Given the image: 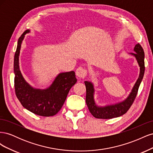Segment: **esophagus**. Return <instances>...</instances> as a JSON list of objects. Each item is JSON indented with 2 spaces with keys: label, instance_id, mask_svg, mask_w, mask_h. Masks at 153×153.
Masks as SVG:
<instances>
[{
  "label": "esophagus",
  "instance_id": "obj_1",
  "mask_svg": "<svg viewBox=\"0 0 153 153\" xmlns=\"http://www.w3.org/2000/svg\"><path fill=\"white\" fill-rule=\"evenodd\" d=\"M87 70L83 68H78L76 70V75L80 78H84L87 75Z\"/></svg>",
  "mask_w": 153,
  "mask_h": 153
}]
</instances>
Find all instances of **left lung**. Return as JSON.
<instances>
[{
    "label": "left lung",
    "mask_w": 153,
    "mask_h": 153,
    "mask_svg": "<svg viewBox=\"0 0 153 153\" xmlns=\"http://www.w3.org/2000/svg\"><path fill=\"white\" fill-rule=\"evenodd\" d=\"M134 52L135 53H130V54L135 57L138 66L140 67L139 76L127 98L121 102L103 106L97 105L94 100L95 91L93 84L89 81L84 82L86 87V104L91 114L94 117L107 119L121 116L126 113L133 104L137 96L138 88L142 80L145 71L144 52L139 43L137 44L134 47Z\"/></svg>",
    "instance_id": "1"
}]
</instances>
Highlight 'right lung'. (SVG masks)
I'll list each match as a JSON object with an SVG mask.
<instances>
[{"instance_id": "right-lung-1", "label": "right lung", "mask_w": 153, "mask_h": 153, "mask_svg": "<svg viewBox=\"0 0 153 153\" xmlns=\"http://www.w3.org/2000/svg\"><path fill=\"white\" fill-rule=\"evenodd\" d=\"M30 30H25L18 39L14 58L15 89L17 98L24 108L34 114L53 116L61 110L68 92L77 81L73 71L61 73L47 89H36L28 84L19 67V55L22 41Z\"/></svg>"}]
</instances>
